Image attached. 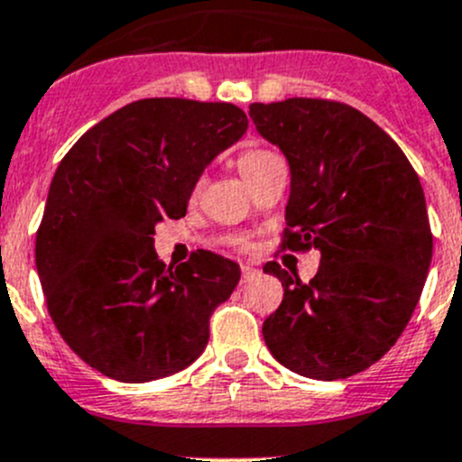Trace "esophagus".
I'll list each match as a JSON object with an SVG mask.
<instances>
[{"label": "esophagus", "instance_id": "1", "mask_svg": "<svg viewBox=\"0 0 462 462\" xmlns=\"http://www.w3.org/2000/svg\"><path fill=\"white\" fill-rule=\"evenodd\" d=\"M258 276V269L254 267V264H249V263H245L242 264V281H251V278H255Z\"/></svg>", "mask_w": 462, "mask_h": 462}]
</instances>
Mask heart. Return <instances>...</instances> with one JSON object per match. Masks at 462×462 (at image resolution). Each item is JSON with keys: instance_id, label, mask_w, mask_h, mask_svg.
<instances>
[{"instance_id": "obj_1", "label": "heart", "mask_w": 462, "mask_h": 462, "mask_svg": "<svg viewBox=\"0 0 462 462\" xmlns=\"http://www.w3.org/2000/svg\"><path fill=\"white\" fill-rule=\"evenodd\" d=\"M276 154L269 152V150L264 148H251V150H245V152L237 157V171L242 172V177H245L246 181L251 180V177L255 175V172L260 171V168L264 166V163L269 162V159H273Z\"/></svg>"}]
</instances>
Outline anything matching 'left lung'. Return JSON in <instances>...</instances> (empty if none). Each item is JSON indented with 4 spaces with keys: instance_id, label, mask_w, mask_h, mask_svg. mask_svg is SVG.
Here are the masks:
<instances>
[{
    "instance_id": "1",
    "label": "left lung",
    "mask_w": 462,
    "mask_h": 462,
    "mask_svg": "<svg viewBox=\"0 0 462 462\" xmlns=\"http://www.w3.org/2000/svg\"><path fill=\"white\" fill-rule=\"evenodd\" d=\"M249 116L290 163L285 245L321 254L310 282L263 267L285 287L264 344L310 380L357 375L395 346L427 281L433 237L418 175L350 105L287 98L249 105Z\"/></svg>"
}]
</instances>
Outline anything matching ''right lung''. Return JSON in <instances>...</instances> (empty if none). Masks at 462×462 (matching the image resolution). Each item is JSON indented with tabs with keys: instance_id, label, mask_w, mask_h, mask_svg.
Here are the masks:
<instances>
[{
	"instance_id": "add662e5",
	"label": "right lung",
	"mask_w": 462,
	"mask_h": 462,
	"mask_svg": "<svg viewBox=\"0 0 462 462\" xmlns=\"http://www.w3.org/2000/svg\"><path fill=\"white\" fill-rule=\"evenodd\" d=\"M249 127L231 103L145 98L96 123L49 186L35 264L49 314L71 350L112 380L184 371L240 264L199 251L172 272L154 229L180 220L204 168Z\"/></svg>"
}]
</instances>
